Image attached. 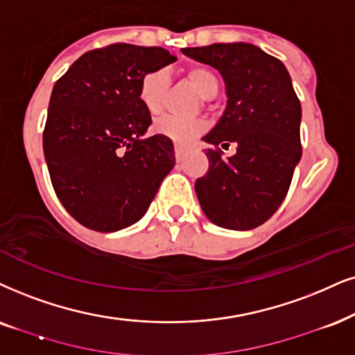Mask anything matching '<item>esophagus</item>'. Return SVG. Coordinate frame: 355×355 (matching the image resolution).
I'll use <instances>...</instances> for the list:
<instances>
[{"label": "esophagus", "instance_id": "esophagus-1", "mask_svg": "<svg viewBox=\"0 0 355 355\" xmlns=\"http://www.w3.org/2000/svg\"><path fill=\"white\" fill-rule=\"evenodd\" d=\"M175 159H177V162H182V160L185 159V149L175 146Z\"/></svg>", "mask_w": 355, "mask_h": 355}]
</instances>
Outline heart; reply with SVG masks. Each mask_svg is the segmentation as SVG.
I'll use <instances>...</instances> for the list:
<instances>
[{
    "mask_svg": "<svg viewBox=\"0 0 355 355\" xmlns=\"http://www.w3.org/2000/svg\"><path fill=\"white\" fill-rule=\"evenodd\" d=\"M185 78L205 100L216 96L219 89V80L216 73L208 69V67H190L185 71ZM168 87L170 80L165 70H152L141 78V83H139V101L144 106L147 113L152 116L162 113L165 101H167ZM205 128L206 123L201 118L180 119L173 118V116H164V118L157 119L154 125H152L154 132L170 139V141L178 146H187L193 139L198 137L205 131Z\"/></svg>",
    "mask_w": 355,
    "mask_h": 355,
    "instance_id": "1",
    "label": "heart"
}]
</instances>
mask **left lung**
<instances>
[{
	"label": "left lung",
	"mask_w": 355,
	"mask_h": 355,
	"mask_svg": "<svg viewBox=\"0 0 355 355\" xmlns=\"http://www.w3.org/2000/svg\"><path fill=\"white\" fill-rule=\"evenodd\" d=\"M185 55L219 70L227 106L203 137L209 168L195 183L205 214L219 227L248 231L272 216L288 193L302 159V106L285 65L252 44L183 49ZM234 141L222 159L218 146Z\"/></svg>",
	"instance_id": "left-lung-1"
}]
</instances>
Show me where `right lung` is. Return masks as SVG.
Instances as JSON below:
<instances>
[{"label": "right lung", "instance_id": "right-lung-1", "mask_svg": "<svg viewBox=\"0 0 355 355\" xmlns=\"http://www.w3.org/2000/svg\"><path fill=\"white\" fill-rule=\"evenodd\" d=\"M175 60L162 47L118 42L83 53L53 85L44 155L57 198L88 230L137 223L173 168L170 139H141L152 119L139 83Z\"/></svg>", "mask_w": 355, "mask_h": 355}]
</instances>
